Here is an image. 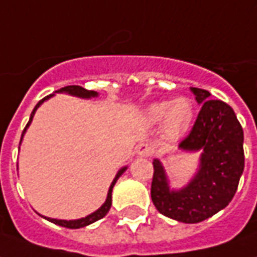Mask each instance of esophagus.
I'll list each match as a JSON object with an SVG mask.
<instances>
[{"instance_id": "1", "label": "esophagus", "mask_w": 257, "mask_h": 257, "mask_svg": "<svg viewBox=\"0 0 257 257\" xmlns=\"http://www.w3.org/2000/svg\"><path fill=\"white\" fill-rule=\"evenodd\" d=\"M136 154L141 157H149L153 154V147L150 146L149 143H141L136 146Z\"/></svg>"}]
</instances>
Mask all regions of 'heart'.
Returning a JSON list of instances; mask_svg holds the SVG:
<instances>
[{
  "label": "heart",
  "mask_w": 257,
  "mask_h": 257,
  "mask_svg": "<svg viewBox=\"0 0 257 257\" xmlns=\"http://www.w3.org/2000/svg\"><path fill=\"white\" fill-rule=\"evenodd\" d=\"M193 103L189 98L179 97L172 101H157L147 108L150 121L160 122L163 117V131L168 138H178L189 128L193 119Z\"/></svg>",
  "instance_id": "1"
}]
</instances>
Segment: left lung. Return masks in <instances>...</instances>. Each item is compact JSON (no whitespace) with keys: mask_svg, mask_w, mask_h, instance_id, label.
I'll list each match as a JSON object with an SVG mask.
<instances>
[{"mask_svg":"<svg viewBox=\"0 0 257 257\" xmlns=\"http://www.w3.org/2000/svg\"><path fill=\"white\" fill-rule=\"evenodd\" d=\"M202 108L191 134L179 143L182 152H200L196 174L181 189H171L161 161L154 159L152 200L163 216L195 224L214 216L232 200L241 178L243 131L234 110L210 93L191 87Z\"/></svg>","mask_w":257,"mask_h":257,"instance_id":"1","label":"left lung"}]
</instances>
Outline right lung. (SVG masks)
Returning <instances> with one entry per match:
<instances>
[{"mask_svg": "<svg viewBox=\"0 0 257 257\" xmlns=\"http://www.w3.org/2000/svg\"><path fill=\"white\" fill-rule=\"evenodd\" d=\"M54 93H66V94H71V96H75V97H79V98H91V97H97L98 96L97 91L86 90V89L80 87V86H65V87H62V89H60V90L54 91ZM54 93L53 94H50V96H47V97H44L43 100H40L39 103L36 104V107L33 108V111H32V114H30V119H29L28 125H26V128L23 129L22 138H21V143H22L23 136H25V134H26L29 125H30L32 121H33V116H35L37 108H39L44 101H47L48 98L53 97ZM21 143H19V145H21ZM126 168H128V167H122L119 171L116 172L115 178H114V181H112L110 185V189H108V193H107V199H105V202L101 204V207H100V209H97L96 211H93V213L89 214V216L82 217V218H78V220H57V218H50V217H44V216H41V214L40 216L44 217V218L48 220V221L54 222V224H57V225H61V227H65V228L76 229V228H82V227H86V225H90V224H93L94 221H97V220H100V218H103V217L108 213V210H110L111 207V203H112V197H111L112 196V188H114V185H115V182L118 181V178L122 175L123 172L126 171Z\"/></svg>", "mask_w": 257, "mask_h": 257, "instance_id": "add662e5", "label": "right lung"}]
</instances>
